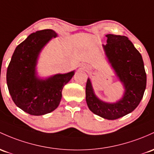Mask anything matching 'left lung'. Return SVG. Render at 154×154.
<instances>
[{
    "mask_svg": "<svg viewBox=\"0 0 154 154\" xmlns=\"http://www.w3.org/2000/svg\"><path fill=\"white\" fill-rule=\"evenodd\" d=\"M103 45L108 60L124 85L122 99L116 103L100 100L94 94L90 79L85 87L86 102L91 112L107 120H116L131 112L139 105L146 88V73L143 58L125 36L107 34Z\"/></svg>",
    "mask_w": 154,
    "mask_h": 154,
    "instance_id": "obj_1",
    "label": "left lung"
}]
</instances>
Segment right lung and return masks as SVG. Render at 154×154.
Masks as SVG:
<instances>
[{"label":"right lung","instance_id":"right-lung-1","mask_svg":"<svg viewBox=\"0 0 154 154\" xmlns=\"http://www.w3.org/2000/svg\"><path fill=\"white\" fill-rule=\"evenodd\" d=\"M57 36L51 29L31 33L16 47L8 64L6 82L11 99L18 107L32 116H42L55 110L61 100L63 86L74 74L73 71L45 80L36 76L40 52Z\"/></svg>","mask_w":154,"mask_h":154}]
</instances>
